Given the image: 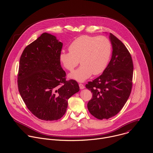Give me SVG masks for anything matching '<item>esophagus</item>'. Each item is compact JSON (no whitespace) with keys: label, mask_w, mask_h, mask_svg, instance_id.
<instances>
[{"label":"esophagus","mask_w":153,"mask_h":153,"mask_svg":"<svg viewBox=\"0 0 153 153\" xmlns=\"http://www.w3.org/2000/svg\"><path fill=\"white\" fill-rule=\"evenodd\" d=\"M79 85V87H80V90H83V89L85 88V86H84V85H83V84L80 83Z\"/></svg>","instance_id":"esophagus-1"}]
</instances>
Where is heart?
Wrapping results in <instances>:
<instances>
[{
  "instance_id": "b5f03b06",
  "label": "heart",
  "mask_w": 153,
  "mask_h": 153,
  "mask_svg": "<svg viewBox=\"0 0 153 153\" xmlns=\"http://www.w3.org/2000/svg\"><path fill=\"white\" fill-rule=\"evenodd\" d=\"M68 52L62 51L60 60L65 69L73 71L79 60L81 66L69 77L79 82H84L91 75H98L107 67L112 54L111 41L104 36H80L69 46Z\"/></svg>"
}]
</instances>
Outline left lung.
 Wrapping results in <instances>:
<instances>
[{"mask_svg":"<svg viewBox=\"0 0 153 153\" xmlns=\"http://www.w3.org/2000/svg\"><path fill=\"white\" fill-rule=\"evenodd\" d=\"M109 38L113 48L111 60L99 77L86 85L93 93L87 107L93 116L100 120L116 115L126 103L132 88L131 56L115 36L110 33Z\"/></svg>","mask_w":153,"mask_h":153,"instance_id":"left-lung-1","label":"left lung"}]
</instances>
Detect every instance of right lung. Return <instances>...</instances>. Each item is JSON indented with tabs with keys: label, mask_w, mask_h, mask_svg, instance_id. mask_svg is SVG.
<instances>
[{
	"label": "right lung",
	"mask_w": 153,
	"mask_h": 153,
	"mask_svg": "<svg viewBox=\"0 0 153 153\" xmlns=\"http://www.w3.org/2000/svg\"><path fill=\"white\" fill-rule=\"evenodd\" d=\"M62 46L56 36L44 33L24 49L20 59L19 91L28 110L43 120L60 119L68 99L80 90L76 81L65 79L59 58Z\"/></svg>",
	"instance_id": "right-lung-1"
}]
</instances>
